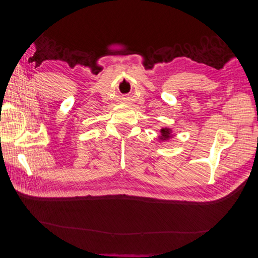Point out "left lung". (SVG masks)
Listing matches in <instances>:
<instances>
[{
    "label": "left lung",
    "instance_id": "1",
    "mask_svg": "<svg viewBox=\"0 0 258 258\" xmlns=\"http://www.w3.org/2000/svg\"><path fill=\"white\" fill-rule=\"evenodd\" d=\"M161 136H160V140L161 141H165V140H169L171 136V130L168 127H164V128H161Z\"/></svg>",
    "mask_w": 258,
    "mask_h": 258
}]
</instances>
